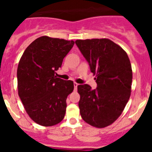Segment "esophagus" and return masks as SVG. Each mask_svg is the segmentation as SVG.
<instances>
[{
    "mask_svg": "<svg viewBox=\"0 0 152 152\" xmlns=\"http://www.w3.org/2000/svg\"><path fill=\"white\" fill-rule=\"evenodd\" d=\"M77 85H78V84H77L76 82L74 83V88H75V91H76V90H77Z\"/></svg>",
    "mask_w": 152,
    "mask_h": 152,
    "instance_id": "34e87169",
    "label": "esophagus"
}]
</instances>
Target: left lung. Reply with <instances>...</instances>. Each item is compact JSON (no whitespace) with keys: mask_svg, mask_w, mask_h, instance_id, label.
I'll list each match as a JSON object with an SVG mask.
<instances>
[{"mask_svg":"<svg viewBox=\"0 0 152 152\" xmlns=\"http://www.w3.org/2000/svg\"><path fill=\"white\" fill-rule=\"evenodd\" d=\"M75 43L88 61L97 88L77 86L78 107L84 121L96 128L119 117L131 95L132 70L128 55L109 39H77Z\"/></svg>","mask_w":152,"mask_h":152,"instance_id":"1","label":"left lung"}]
</instances>
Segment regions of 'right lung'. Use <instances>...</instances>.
<instances>
[{"mask_svg":"<svg viewBox=\"0 0 152 152\" xmlns=\"http://www.w3.org/2000/svg\"><path fill=\"white\" fill-rule=\"evenodd\" d=\"M74 44L73 40L41 36L26 48L19 61L18 95L30 119L40 126H55L64 119L74 83L55 74Z\"/></svg>","mask_w":152,"mask_h":152,"instance_id":"add662e5","label":"right lung"}]
</instances>
